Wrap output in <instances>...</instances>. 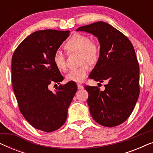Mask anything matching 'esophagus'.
Segmentation results:
<instances>
[{"instance_id":"obj_1","label":"esophagus","mask_w":153,"mask_h":153,"mask_svg":"<svg viewBox=\"0 0 153 153\" xmlns=\"http://www.w3.org/2000/svg\"><path fill=\"white\" fill-rule=\"evenodd\" d=\"M77 87H78V89H80V90L83 88V85H81V84H79V83H78V84H77Z\"/></svg>"}]
</instances>
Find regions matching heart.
<instances>
[{
	"mask_svg": "<svg viewBox=\"0 0 153 153\" xmlns=\"http://www.w3.org/2000/svg\"><path fill=\"white\" fill-rule=\"evenodd\" d=\"M65 49L68 53L80 54V68L74 70L66 76L69 82L81 83L85 80L91 72V65L97 64L100 58V47L97 42L92 40L88 35L75 34L66 42ZM55 66L60 71L65 72L68 69L65 56L61 51H56L53 56Z\"/></svg>",
	"mask_w": 153,
	"mask_h": 153,
	"instance_id": "heart-1",
	"label": "heart"
}]
</instances>
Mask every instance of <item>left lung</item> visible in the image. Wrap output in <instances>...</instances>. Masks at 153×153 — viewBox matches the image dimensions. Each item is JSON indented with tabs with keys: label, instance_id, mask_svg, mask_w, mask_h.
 I'll return each instance as SVG.
<instances>
[{
	"label": "left lung",
	"instance_id": "left-lung-1",
	"mask_svg": "<svg viewBox=\"0 0 153 153\" xmlns=\"http://www.w3.org/2000/svg\"><path fill=\"white\" fill-rule=\"evenodd\" d=\"M76 31L92 33L100 43V60L89 78L106 84L104 91L85 85L91 116L104 127L122 124L132 113L140 92L139 65L132 44L104 22L79 27Z\"/></svg>",
	"mask_w": 153,
	"mask_h": 153
}]
</instances>
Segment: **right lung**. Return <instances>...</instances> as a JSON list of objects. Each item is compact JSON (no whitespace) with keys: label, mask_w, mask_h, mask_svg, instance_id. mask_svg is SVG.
I'll return each mask as SVG.
<instances>
[{"label":"right lung","mask_w":153,"mask_h":153,"mask_svg":"<svg viewBox=\"0 0 153 153\" xmlns=\"http://www.w3.org/2000/svg\"><path fill=\"white\" fill-rule=\"evenodd\" d=\"M70 32L35 31L19 44L12 58V88L19 111L33 127L45 132L62 126L77 91L75 82L60 84L54 93L49 89L64 79L53 56Z\"/></svg>","instance_id":"1"}]
</instances>
